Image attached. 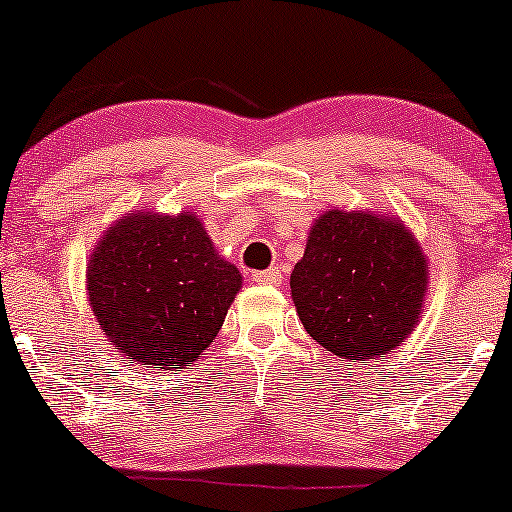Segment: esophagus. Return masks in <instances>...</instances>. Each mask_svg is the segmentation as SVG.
<instances>
[{
    "mask_svg": "<svg viewBox=\"0 0 512 512\" xmlns=\"http://www.w3.org/2000/svg\"><path fill=\"white\" fill-rule=\"evenodd\" d=\"M281 279H284L281 267H269L260 269V272H252V281H257V284H279Z\"/></svg>",
    "mask_w": 512,
    "mask_h": 512,
    "instance_id": "1",
    "label": "esophagus"
}]
</instances>
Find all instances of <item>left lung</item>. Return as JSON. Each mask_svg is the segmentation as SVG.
<instances>
[{"label": "left lung", "instance_id": "8db88e82", "mask_svg": "<svg viewBox=\"0 0 512 512\" xmlns=\"http://www.w3.org/2000/svg\"><path fill=\"white\" fill-rule=\"evenodd\" d=\"M426 279L424 252L402 223L332 209L293 267L291 296L317 344L363 361L395 349L419 322Z\"/></svg>", "mask_w": 512, "mask_h": 512}]
</instances>
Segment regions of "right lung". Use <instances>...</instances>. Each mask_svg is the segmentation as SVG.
<instances>
[{"mask_svg": "<svg viewBox=\"0 0 512 512\" xmlns=\"http://www.w3.org/2000/svg\"><path fill=\"white\" fill-rule=\"evenodd\" d=\"M243 276L219 257L195 214L122 216L86 272L103 332L144 368H180L211 344Z\"/></svg>", "mask_w": 512, "mask_h": 512, "instance_id": "add662e5", "label": "right lung"}]
</instances>
